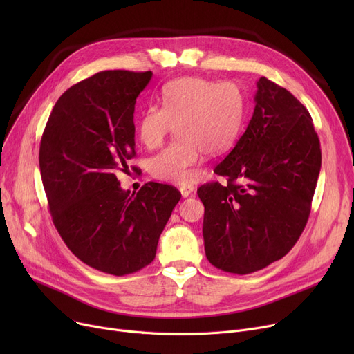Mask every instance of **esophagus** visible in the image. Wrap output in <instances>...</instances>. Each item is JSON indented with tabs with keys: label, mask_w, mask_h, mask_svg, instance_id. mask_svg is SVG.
<instances>
[{
	"label": "esophagus",
	"mask_w": 354,
	"mask_h": 354,
	"mask_svg": "<svg viewBox=\"0 0 354 354\" xmlns=\"http://www.w3.org/2000/svg\"><path fill=\"white\" fill-rule=\"evenodd\" d=\"M179 191H180L183 198H187V196H189L194 192V187H191V185H182V187L179 188Z\"/></svg>",
	"instance_id": "34e87169"
}]
</instances>
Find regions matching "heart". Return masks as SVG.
<instances>
[{"mask_svg": "<svg viewBox=\"0 0 354 354\" xmlns=\"http://www.w3.org/2000/svg\"><path fill=\"white\" fill-rule=\"evenodd\" d=\"M162 107L149 106L139 119L140 142L153 149L176 124L178 140L149 160V171L160 180L188 183L202 153L221 155L234 146L244 122L245 99L234 83L182 77L160 93Z\"/></svg>", "mask_w": 354, "mask_h": 354, "instance_id": "heart-1", "label": "heart"}]
</instances>
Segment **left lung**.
<instances>
[{"label": "left lung", "mask_w": 354, "mask_h": 354, "mask_svg": "<svg viewBox=\"0 0 354 354\" xmlns=\"http://www.w3.org/2000/svg\"><path fill=\"white\" fill-rule=\"evenodd\" d=\"M243 136L209 182L198 189L208 261L227 272L251 274L283 258L310 215L322 149L308 110L288 90L261 77Z\"/></svg>", "instance_id": "8db88e82"}]
</instances>
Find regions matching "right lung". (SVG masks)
Wrapping results in <instances>:
<instances>
[{
	"mask_svg": "<svg viewBox=\"0 0 354 354\" xmlns=\"http://www.w3.org/2000/svg\"><path fill=\"white\" fill-rule=\"evenodd\" d=\"M152 71L107 70L66 90L40 143L50 214L68 250L91 268L132 274L151 264L180 194L147 182L123 191L135 152V103ZM136 171V167H132Z\"/></svg>",
	"mask_w": 354,
	"mask_h": 354,
	"instance_id": "1",
	"label": "right lung"
}]
</instances>
